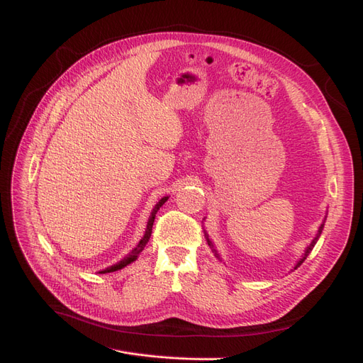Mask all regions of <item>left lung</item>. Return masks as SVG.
<instances>
[{"label": "left lung", "instance_id": "left-lung-1", "mask_svg": "<svg viewBox=\"0 0 363 363\" xmlns=\"http://www.w3.org/2000/svg\"><path fill=\"white\" fill-rule=\"evenodd\" d=\"M323 228H324V223H323V225H320V228H319V231H318V235H316V237H315V239H313V242H312V243H310V245H308V246H307V250H306V252H304V257H303V258H301V260H299V262H298V264H296V266H295V269H296V267H299V266H301V264H303V262H304V260H306V258H307V257H308V254H310V252H312V250H313V246H315V243H316V240H318V239H319V235H320V233H323ZM206 242H208V246H210V247H211V251H213V252H214V255H216V257H217V258H220V257H219V254H217V251H216V247H214V246H213V243H211V240H210V239H208V237H206Z\"/></svg>", "mask_w": 363, "mask_h": 363}]
</instances>
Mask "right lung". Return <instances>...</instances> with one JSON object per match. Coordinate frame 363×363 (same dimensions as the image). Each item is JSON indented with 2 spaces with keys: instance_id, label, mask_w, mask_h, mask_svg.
Segmentation results:
<instances>
[{
  "instance_id": "add662e5",
  "label": "right lung",
  "mask_w": 363,
  "mask_h": 363,
  "mask_svg": "<svg viewBox=\"0 0 363 363\" xmlns=\"http://www.w3.org/2000/svg\"><path fill=\"white\" fill-rule=\"evenodd\" d=\"M169 198H162L157 205H155V208H153V211H152V214H150V217H149V222H147V228H146V234H144V237L143 239L140 240V243L133 247V250L123 258L121 262H118L117 264H113V266H111V267H108V269H105V271H101L103 274H106V272H116V271H118V269H121V267H124V266H128L129 263H132L133 260H137V257L140 255V252L144 250V246L147 245V242H149V239H150V234H152V226H153V222H155V214H157V211L160 210V206L167 201Z\"/></svg>"
}]
</instances>
